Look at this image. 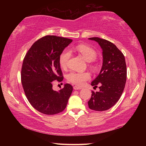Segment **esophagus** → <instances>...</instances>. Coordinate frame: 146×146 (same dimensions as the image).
Returning <instances> with one entry per match:
<instances>
[{"label": "esophagus", "instance_id": "esophagus-1", "mask_svg": "<svg viewBox=\"0 0 146 146\" xmlns=\"http://www.w3.org/2000/svg\"><path fill=\"white\" fill-rule=\"evenodd\" d=\"M73 89H74V90H80V89H82V88H80V87L77 86H73Z\"/></svg>", "mask_w": 146, "mask_h": 146}]
</instances>
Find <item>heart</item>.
<instances>
[{
    "instance_id": "1",
    "label": "heart",
    "mask_w": 146,
    "mask_h": 146,
    "mask_svg": "<svg viewBox=\"0 0 146 146\" xmlns=\"http://www.w3.org/2000/svg\"><path fill=\"white\" fill-rule=\"evenodd\" d=\"M72 51H76L79 53L88 62H91L94 61L96 56L97 53L94 49L85 44H78L68 49L64 50L60 56L59 63L61 68H65L72 56ZM90 74L88 72H76L72 71L67 75V79L70 82L76 85L82 86L85 82L90 79Z\"/></svg>"
}]
</instances>
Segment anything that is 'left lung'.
I'll return each instance as SVG.
<instances>
[{"label":"left lung","mask_w":146,"mask_h":146,"mask_svg":"<svg viewBox=\"0 0 146 146\" xmlns=\"http://www.w3.org/2000/svg\"><path fill=\"white\" fill-rule=\"evenodd\" d=\"M97 42L102 50L103 63L100 73L91 83L99 91H92L88 101L90 110L103 111L108 110L119 99L125 88L127 66L122 52L111 42L98 37L88 38Z\"/></svg>","instance_id":"1"}]
</instances>
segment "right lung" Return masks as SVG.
I'll use <instances>...</instances> for the list:
<instances>
[{"label": "right lung", "mask_w": 146, "mask_h": 146, "mask_svg": "<svg viewBox=\"0 0 146 146\" xmlns=\"http://www.w3.org/2000/svg\"><path fill=\"white\" fill-rule=\"evenodd\" d=\"M73 41L55 35L45 36L35 41L23 61L21 82L28 101L38 111L54 115L64 110L73 91L66 83L59 91L52 89L54 80L61 82L63 76L60 56Z\"/></svg>", "instance_id": "add662e5"}]
</instances>
